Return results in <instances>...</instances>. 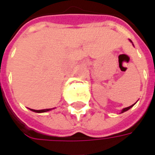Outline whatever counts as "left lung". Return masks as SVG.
Instances as JSON below:
<instances>
[{
    "label": "left lung",
    "mask_w": 155,
    "mask_h": 155,
    "mask_svg": "<svg viewBox=\"0 0 155 155\" xmlns=\"http://www.w3.org/2000/svg\"><path fill=\"white\" fill-rule=\"evenodd\" d=\"M134 104H133V105H134ZM133 105H131V106H129V107H127V108H123V109H122L121 113H124V112H126V111H127V110H128V109H130V108H131V107H132Z\"/></svg>",
    "instance_id": "obj_1"
}]
</instances>
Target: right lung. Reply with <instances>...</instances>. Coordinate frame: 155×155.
<instances>
[{"label":"right lung","mask_w":155,"mask_h":155,"mask_svg":"<svg viewBox=\"0 0 155 155\" xmlns=\"http://www.w3.org/2000/svg\"><path fill=\"white\" fill-rule=\"evenodd\" d=\"M34 112H36V113H43V112H47L49 110H51V108H46V109H41V110H35V109H31Z\"/></svg>","instance_id":"right-lung-1"}]
</instances>
